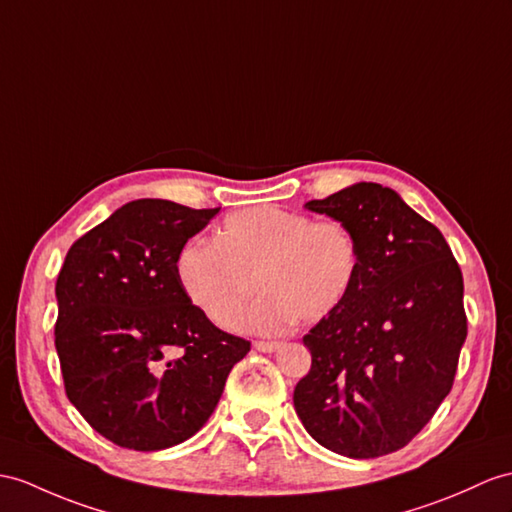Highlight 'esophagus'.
<instances>
[{"label": "esophagus", "instance_id": "34e87169", "mask_svg": "<svg viewBox=\"0 0 512 512\" xmlns=\"http://www.w3.org/2000/svg\"><path fill=\"white\" fill-rule=\"evenodd\" d=\"M282 343L280 341H256L254 347L258 352H276Z\"/></svg>", "mask_w": 512, "mask_h": 512}]
</instances>
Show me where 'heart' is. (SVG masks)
Instances as JSON below:
<instances>
[{
    "label": "heart",
    "mask_w": 512,
    "mask_h": 512,
    "mask_svg": "<svg viewBox=\"0 0 512 512\" xmlns=\"http://www.w3.org/2000/svg\"><path fill=\"white\" fill-rule=\"evenodd\" d=\"M358 269L360 245L345 221L278 206L232 213L217 241L193 239L178 256L186 295L221 328L234 326L260 278L267 293L245 319L260 332H280L297 317H328L352 291Z\"/></svg>",
    "instance_id": "b5f03b06"
}]
</instances>
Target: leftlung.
Wrapping results in <instances>:
<instances>
[{"label": "left lung", "mask_w": 512, "mask_h": 512, "mask_svg": "<svg viewBox=\"0 0 512 512\" xmlns=\"http://www.w3.org/2000/svg\"><path fill=\"white\" fill-rule=\"evenodd\" d=\"M306 208L354 230L360 269L343 304L304 336L313 363L295 386L297 417L341 456L397 452L452 391L467 339L463 273L439 228L382 184Z\"/></svg>", "instance_id": "obj_1"}]
</instances>
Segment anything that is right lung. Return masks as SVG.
Here are the masks:
<instances>
[{
  "label": "right lung",
  "mask_w": 512,
  "mask_h": 512,
  "mask_svg": "<svg viewBox=\"0 0 512 512\" xmlns=\"http://www.w3.org/2000/svg\"><path fill=\"white\" fill-rule=\"evenodd\" d=\"M219 213L136 199L73 243L56 280L54 343L69 402L104 439L136 452L204 426L249 341L186 295L178 256Z\"/></svg>",
  "instance_id": "obj_1"
}]
</instances>
